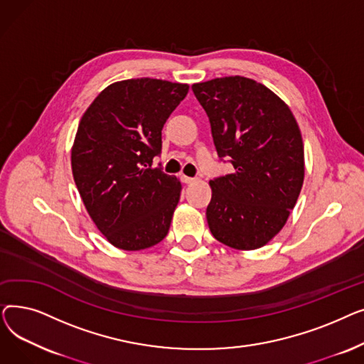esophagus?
Wrapping results in <instances>:
<instances>
[{
    "label": "esophagus",
    "instance_id": "34e87169",
    "mask_svg": "<svg viewBox=\"0 0 364 364\" xmlns=\"http://www.w3.org/2000/svg\"><path fill=\"white\" fill-rule=\"evenodd\" d=\"M181 181L184 184H192V183H196L198 180L196 178H192V177H187V176H181Z\"/></svg>",
    "mask_w": 364,
    "mask_h": 364
}]
</instances>
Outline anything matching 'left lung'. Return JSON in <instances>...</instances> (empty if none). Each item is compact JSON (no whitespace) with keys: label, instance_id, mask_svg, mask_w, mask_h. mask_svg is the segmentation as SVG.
Instances as JSON below:
<instances>
[{"label":"left lung","instance_id":"1","mask_svg":"<svg viewBox=\"0 0 364 364\" xmlns=\"http://www.w3.org/2000/svg\"><path fill=\"white\" fill-rule=\"evenodd\" d=\"M218 156L232 174L209 181L213 236L239 251L269 243L288 221L304 183V143L289 106L245 76L193 84Z\"/></svg>","mask_w":364,"mask_h":364}]
</instances>
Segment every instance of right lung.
<instances>
[{
  "label": "right lung",
  "instance_id": "obj_1",
  "mask_svg": "<svg viewBox=\"0 0 364 364\" xmlns=\"http://www.w3.org/2000/svg\"><path fill=\"white\" fill-rule=\"evenodd\" d=\"M187 92V84L125 80L106 87L82 114L73 180L91 220L119 250H146L168 235L181 183L151 165L164 124Z\"/></svg>",
  "mask_w": 364,
  "mask_h": 364
}]
</instances>
